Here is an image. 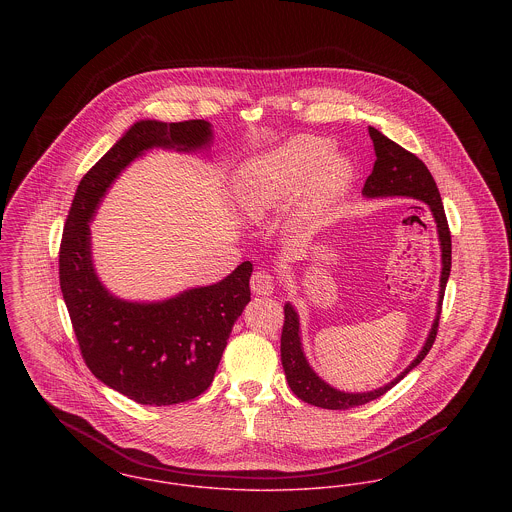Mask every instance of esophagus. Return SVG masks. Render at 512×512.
Instances as JSON below:
<instances>
[{"label": "esophagus", "instance_id": "esophagus-1", "mask_svg": "<svg viewBox=\"0 0 512 512\" xmlns=\"http://www.w3.org/2000/svg\"><path fill=\"white\" fill-rule=\"evenodd\" d=\"M250 287L256 295H272L275 281H273L272 273L266 270H256L250 277Z\"/></svg>", "mask_w": 512, "mask_h": 512}]
</instances>
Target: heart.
I'll list each match as a JSON object with an SVG mask.
<instances>
[{
	"label": "heart",
	"instance_id": "1",
	"mask_svg": "<svg viewBox=\"0 0 512 512\" xmlns=\"http://www.w3.org/2000/svg\"><path fill=\"white\" fill-rule=\"evenodd\" d=\"M326 137L297 136L248 161L235 180V200L250 219H262L305 188V204L295 215L297 229H310L347 192L353 167L332 155Z\"/></svg>",
	"mask_w": 512,
	"mask_h": 512
}]
</instances>
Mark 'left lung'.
<instances>
[{"mask_svg":"<svg viewBox=\"0 0 512 512\" xmlns=\"http://www.w3.org/2000/svg\"><path fill=\"white\" fill-rule=\"evenodd\" d=\"M369 136L375 145V167L369 174L363 194L367 198H384V196H408L421 200L431 207L433 217L437 221L439 229V240L443 250V272H441V295H439V310L437 318L433 322V328L429 332V338L425 341L421 353L415 357V361L408 369L394 378L390 384L378 388L375 392H363V394H345L330 384H326L320 376L308 367L307 359L301 349V338H299V318L297 312L291 305H285L283 314V330H281V365L287 376V382L293 390V394L307 402L310 406L322 409H351L357 406H365L386 394L392 386H396L404 376L408 375L413 367H417L425 355L431 351L437 332H439V320L443 310L444 287L450 275L452 266V240H450V229L444 215L443 200L439 194V188L431 176L429 169L421 159H417L413 153L394 143L392 139L380 134L375 128H369Z\"/></svg>","mask_w":512,"mask_h":512,"instance_id":"left-lung-1","label":"left lung"}]
</instances>
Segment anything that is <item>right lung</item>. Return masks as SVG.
Wrapping results in <instances>:
<instances>
[{"mask_svg":"<svg viewBox=\"0 0 512 512\" xmlns=\"http://www.w3.org/2000/svg\"><path fill=\"white\" fill-rule=\"evenodd\" d=\"M205 120L134 124L81 178L60 242V287L81 357L106 386L145 406L190 402L209 388L235 320L250 301L252 264L165 303L112 297L91 264L89 219L130 161L151 147L182 151L209 143Z\"/></svg>","mask_w":512,"mask_h":512,"instance_id":"add662e5","label":"right lung"}]
</instances>
